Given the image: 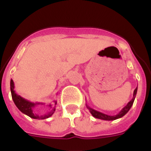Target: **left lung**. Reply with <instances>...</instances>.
Segmentation results:
<instances>
[{
  "mask_svg": "<svg viewBox=\"0 0 151 151\" xmlns=\"http://www.w3.org/2000/svg\"><path fill=\"white\" fill-rule=\"evenodd\" d=\"M137 91H138V87L136 88L134 91V93H133V97L132 99L131 100L129 103L127 104V105L125 106H124L123 108L122 109L119 113L116 115H114V116H110V115H106L105 113H103L99 111H97V110H94V109H92L91 107L88 106V104H86V106L87 108L89 110L90 113H91V115L94 117V118H97V119H103V120H107V121H112V120H115V119H119L121 117H122L123 116H125L126 113L129 112V110H130L132 106L133 103H134V98H135V96L136 94H137Z\"/></svg>",
  "mask_w": 151,
  "mask_h": 151,
  "instance_id": "1",
  "label": "left lung"
}]
</instances>
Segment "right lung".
<instances>
[{
	"instance_id": "1",
	"label": "right lung",
	"mask_w": 151,
	"mask_h": 151,
	"mask_svg": "<svg viewBox=\"0 0 151 151\" xmlns=\"http://www.w3.org/2000/svg\"><path fill=\"white\" fill-rule=\"evenodd\" d=\"M10 91H11V95L13 101L18 108L19 110H20L22 113L27 115L28 116L31 117L32 119H47L50 116H51L54 114V111H55V106L53 107L52 105L48 104V107L50 108L49 110L45 114L42 115H38V113H36L35 112V108L36 106H38V104H45L44 103H33L31 101H28V100L25 99L23 97H21L20 95H19L16 93L15 90H14V82L13 80H10ZM54 104H57V101H54Z\"/></svg>"
}]
</instances>
